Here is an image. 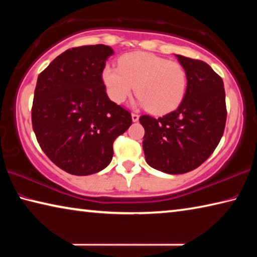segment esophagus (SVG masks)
Instances as JSON below:
<instances>
[{
    "label": "esophagus",
    "mask_w": 257,
    "mask_h": 257,
    "mask_svg": "<svg viewBox=\"0 0 257 257\" xmlns=\"http://www.w3.org/2000/svg\"><path fill=\"white\" fill-rule=\"evenodd\" d=\"M132 118H133V121L136 122V121L139 120V114H137V113H132Z\"/></svg>",
    "instance_id": "esophagus-1"
}]
</instances>
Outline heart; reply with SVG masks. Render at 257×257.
Masks as SVG:
<instances>
[{
	"label": "heart",
	"instance_id": "b5f03b06",
	"mask_svg": "<svg viewBox=\"0 0 257 257\" xmlns=\"http://www.w3.org/2000/svg\"><path fill=\"white\" fill-rule=\"evenodd\" d=\"M102 79L113 102L122 103L135 88L139 103L155 114L175 110L185 97L188 81L181 63L146 52L122 55L118 68L103 69Z\"/></svg>",
	"mask_w": 257,
	"mask_h": 257
}]
</instances>
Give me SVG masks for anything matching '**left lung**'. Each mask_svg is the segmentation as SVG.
<instances>
[{
  "instance_id": "left-lung-1",
  "label": "left lung",
  "mask_w": 257,
  "mask_h": 257,
  "mask_svg": "<svg viewBox=\"0 0 257 257\" xmlns=\"http://www.w3.org/2000/svg\"><path fill=\"white\" fill-rule=\"evenodd\" d=\"M187 72V90L177 110L155 119L142 115L143 150L152 168L181 175L210 158L222 137L227 105L223 80L201 60L176 55Z\"/></svg>"
}]
</instances>
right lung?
Returning <instances> with one entry per match:
<instances>
[{
  "label": "right lung",
  "mask_w": 257,
  "mask_h": 257,
  "mask_svg": "<svg viewBox=\"0 0 257 257\" xmlns=\"http://www.w3.org/2000/svg\"><path fill=\"white\" fill-rule=\"evenodd\" d=\"M106 45L72 47L52 61L37 78L32 123L41 149L70 175L103 170L113 143L133 123L128 110L108 98L102 79Z\"/></svg>",
  "instance_id": "add662e5"
}]
</instances>
